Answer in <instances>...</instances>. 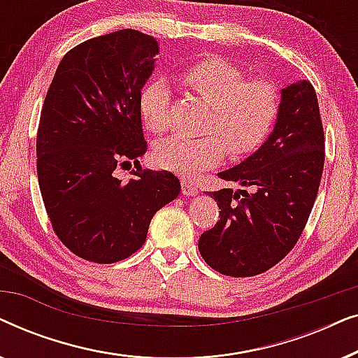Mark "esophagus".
I'll return each mask as SVG.
<instances>
[{
  "label": "esophagus",
  "instance_id": "obj_1",
  "mask_svg": "<svg viewBox=\"0 0 358 358\" xmlns=\"http://www.w3.org/2000/svg\"><path fill=\"white\" fill-rule=\"evenodd\" d=\"M182 194L184 195H189V197H192V195H197L199 190L195 185L190 182L187 179H182Z\"/></svg>",
  "mask_w": 358,
  "mask_h": 358
}]
</instances>
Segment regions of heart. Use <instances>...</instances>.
Returning <instances> with one entry per match:
<instances>
[{
	"mask_svg": "<svg viewBox=\"0 0 358 358\" xmlns=\"http://www.w3.org/2000/svg\"><path fill=\"white\" fill-rule=\"evenodd\" d=\"M180 81L213 107L207 134L216 136L187 138L174 135L155 150V163L163 169L192 176L212 168L223 158L224 147L234 156L249 153L264 140L278 112V91L271 81L249 80L231 62L207 57L180 73ZM140 110L146 127L163 134L171 122V90L164 80L143 87Z\"/></svg>",
	"mask_w": 358,
	"mask_h": 358,
	"instance_id": "b5f03b06",
	"label": "heart"
}]
</instances>
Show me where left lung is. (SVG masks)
Instances as JSON below:
<instances>
[{
  "mask_svg": "<svg viewBox=\"0 0 358 358\" xmlns=\"http://www.w3.org/2000/svg\"><path fill=\"white\" fill-rule=\"evenodd\" d=\"M322 166L324 131L315 87L306 80L292 83L280 91L275 124L266 141L218 174L254 192H208L222 212L199 239L203 261L229 277L257 275L280 262L301 236Z\"/></svg>",
  "mask_w": 358,
  "mask_h": 358,
  "instance_id": "obj_1",
  "label": "left lung"
}]
</instances>
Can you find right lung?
<instances>
[{
  "mask_svg": "<svg viewBox=\"0 0 358 358\" xmlns=\"http://www.w3.org/2000/svg\"><path fill=\"white\" fill-rule=\"evenodd\" d=\"M159 43L124 29L71 48L58 65L37 131L38 185L60 241L86 261L119 262L143 246L150 222L180 182L143 169L140 96ZM134 160L127 183L113 174Z\"/></svg>",
  "mask_w": 358,
  "mask_h": 358,
  "instance_id": "obj_1",
  "label": "right lung"
}]
</instances>
